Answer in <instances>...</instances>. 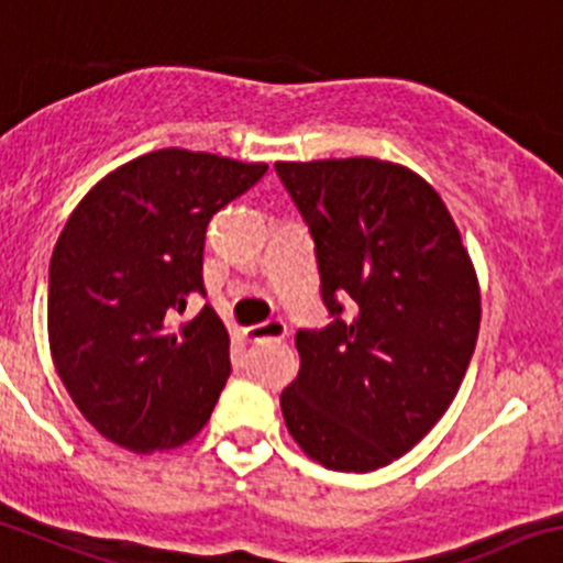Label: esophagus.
Masks as SVG:
<instances>
[{
	"label": "esophagus",
	"mask_w": 563,
	"mask_h": 563,
	"mask_svg": "<svg viewBox=\"0 0 563 563\" xmlns=\"http://www.w3.org/2000/svg\"><path fill=\"white\" fill-rule=\"evenodd\" d=\"M287 336V323L285 320H265V323H256L245 329V340L251 342H265V340H285Z\"/></svg>",
	"instance_id": "esophagus-1"
}]
</instances>
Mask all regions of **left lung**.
I'll return each instance as SVG.
<instances>
[{
  "mask_svg": "<svg viewBox=\"0 0 563 563\" xmlns=\"http://www.w3.org/2000/svg\"><path fill=\"white\" fill-rule=\"evenodd\" d=\"M314 240L325 329H301L282 415L309 459L371 473L445 415L481 325L475 267L445 201L373 157L276 163ZM349 312H344V303Z\"/></svg>",
  "mask_w": 563,
  "mask_h": 563,
  "instance_id": "1",
  "label": "left lung"
}]
</instances>
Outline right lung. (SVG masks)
Returning <instances> with one entry per match:
<instances>
[{"mask_svg":"<svg viewBox=\"0 0 563 563\" xmlns=\"http://www.w3.org/2000/svg\"><path fill=\"white\" fill-rule=\"evenodd\" d=\"M265 163L159 148L79 201L49 262V347L85 420L135 453L185 445L210 420L232 362L205 290L207 223Z\"/></svg>","mask_w":563,"mask_h":563,"instance_id":"right-lung-1","label":"right lung"}]
</instances>
